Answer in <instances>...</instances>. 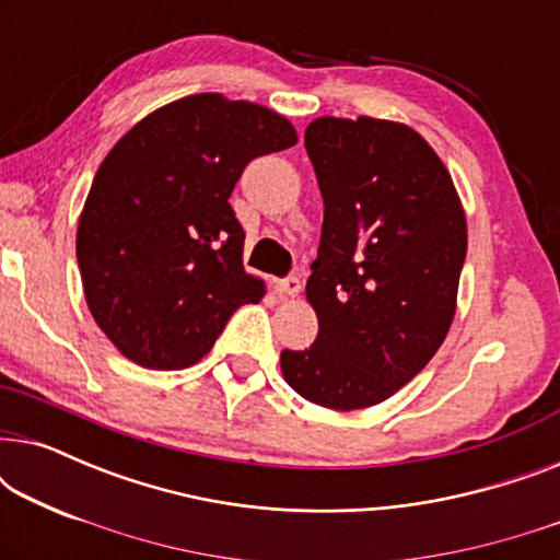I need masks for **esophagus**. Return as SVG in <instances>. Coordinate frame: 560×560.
Segmentation results:
<instances>
[{"mask_svg":"<svg viewBox=\"0 0 560 560\" xmlns=\"http://www.w3.org/2000/svg\"><path fill=\"white\" fill-rule=\"evenodd\" d=\"M280 295H298L301 293V278L298 275H288V278L278 280V285H275Z\"/></svg>","mask_w":560,"mask_h":560,"instance_id":"1","label":"esophagus"}]
</instances>
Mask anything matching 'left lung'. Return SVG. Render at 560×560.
<instances>
[{
  "label": "left lung",
  "mask_w": 560,
  "mask_h": 560,
  "mask_svg": "<svg viewBox=\"0 0 560 560\" xmlns=\"http://www.w3.org/2000/svg\"><path fill=\"white\" fill-rule=\"evenodd\" d=\"M305 150L324 196L305 285L318 316L308 349H282L305 400L359 410L387 400L446 339L466 259L454 180L423 137L397 121L320 117Z\"/></svg>",
  "instance_id": "obj_1"
}]
</instances>
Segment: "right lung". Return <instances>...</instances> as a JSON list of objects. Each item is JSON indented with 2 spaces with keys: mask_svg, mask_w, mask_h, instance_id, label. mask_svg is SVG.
Segmentation results:
<instances>
[{
  "mask_svg": "<svg viewBox=\"0 0 560 560\" xmlns=\"http://www.w3.org/2000/svg\"><path fill=\"white\" fill-rule=\"evenodd\" d=\"M295 142L293 125L265 106L196 94L114 144L91 183L75 257L91 316L127 359L196 364L236 308L262 301L229 198L252 160Z\"/></svg>",
  "mask_w": 560,
  "mask_h": 560,
  "instance_id": "obj_1",
  "label": "right lung"
}]
</instances>
